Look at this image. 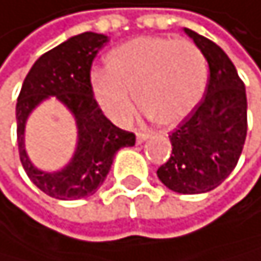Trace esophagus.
I'll list each match as a JSON object with an SVG mask.
<instances>
[{"label": "esophagus", "mask_w": 261, "mask_h": 261, "mask_svg": "<svg viewBox=\"0 0 261 261\" xmlns=\"http://www.w3.org/2000/svg\"><path fill=\"white\" fill-rule=\"evenodd\" d=\"M149 140V135H146V133H136V143L138 144H141L144 141H148Z\"/></svg>", "instance_id": "34e87169"}]
</instances>
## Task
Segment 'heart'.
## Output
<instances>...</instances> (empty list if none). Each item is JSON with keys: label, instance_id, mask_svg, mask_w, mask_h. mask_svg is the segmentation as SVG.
I'll return each instance as SVG.
<instances>
[{"label": "heart", "instance_id": "b5f03b06", "mask_svg": "<svg viewBox=\"0 0 261 261\" xmlns=\"http://www.w3.org/2000/svg\"><path fill=\"white\" fill-rule=\"evenodd\" d=\"M208 65L190 40L138 37L105 57V71L92 74V95L112 121L123 125L135 109L144 110L159 126L184 121L203 99Z\"/></svg>", "mask_w": 261, "mask_h": 261}]
</instances>
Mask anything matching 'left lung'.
Wrapping results in <instances>:
<instances>
[{"instance_id": "8db88e82", "label": "left lung", "mask_w": 261, "mask_h": 261, "mask_svg": "<svg viewBox=\"0 0 261 261\" xmlns=\"http://www.w3.org/2000/svg\"><path fill=\"white\" fill-rule=\"evenodd\" d=\"M184 32L210 66L203 100L172 135V156L158 169L169 190L198 195L214 190L237 166L247 136L245 86L226 51L190 29Z\"/></svg>"}]
</instances>
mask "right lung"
I'll return each instance as SVG.
<instances>
[{
	"label": "right lung",
	"mask_w": 261,
	"mask_h": 261,
	"mask_svg": "<svg viewBox=\"0 0 261 261\" xmlns=\"http://www.w3.org/2000/svg\"><path fill=\"white\" fill-rule=\"evenodd\" d=\"M109 37L84 32L60 43L34 63L16 105L17 146L22 167L32 184L51 198L79 200L94 195L112 167L118 149L135 146V135L117 128L103 115L91 89V65ZM55 97L73 115L78 141L63 169L42 171L25 149V125L42 101Z\"/></svg>",
	"instance_id": "1"
}]
</instances>
